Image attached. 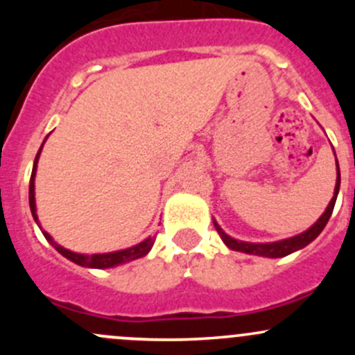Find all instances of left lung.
<instances>
[{
  "label": "left lung",
  "mask_w": 355,
  "mask_h": 355,
  "mask_svg": "<svg viewBox=\"0 0 355 355\" xmlns=\"http://www.w3.org/2000/svg\"><path fill=\"white\" fill-rule=\"evenodd\" d=\"M338 189H340V168H338V161H336V184H335V194L328 204V207L324 209V213L321 214L320 220L309 228V230L302 232V234L295 235V237L285 239V241H278V242H268V244H254V242H242L237 241V239H232L230 235L225 234L223 230L220 228V225L214 221V227H216L218 234H220L221 241L227 244V247H230L232 250H239V252H245V254H254V256H263V257H284L288 256V254L295 252V250L302 249L307 244L314 241L318 235L323 232V228L327 227L328 220H330L333 207H335V200L336 196H338Z\"/></svg>",
  "instance_id": "8db88e82"
}]
</instances>
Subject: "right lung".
I'll return each instance as SVG.
<instances>
[{"label": "right lung", "instance_id": "1", "mask_svg": "<svg viewBox=\"0 0 355 355\" xmlns=\"http://www.w3.org/2000/svg\"><path fill=\"white\" fill-rule=\"evenodd\" d=\"M44 142H46V139H44ZM44 142H42V146H44ZM42 146H41V149H42ZM41 149H39L37 156H35V159H34V168H32V175H31V184H28V204H31L32 216H34L35 223L37 225H39V220H37V213H35L34 178H35V170H37V161H39V155H41ZM39 228H41V225H39ZM42 235H44L46 241H48L49 244L55 247V249L58 250L62 256H65L67 259H70L71 263L78 264V266H84V268H98V270L118 266V264L128 263V261H134V259H137V257L146 256V254L151 250L153 244H155V237H148L146 241H142L141 244L128 247V249H123V250H114V252H106V254H78V252H71V250L65 249L63 245L56 244V242L53 241L51 235H49L46 230H42Z\"/></svg>", "mask_w": 355, "mask_h": 355}]
</instances>
